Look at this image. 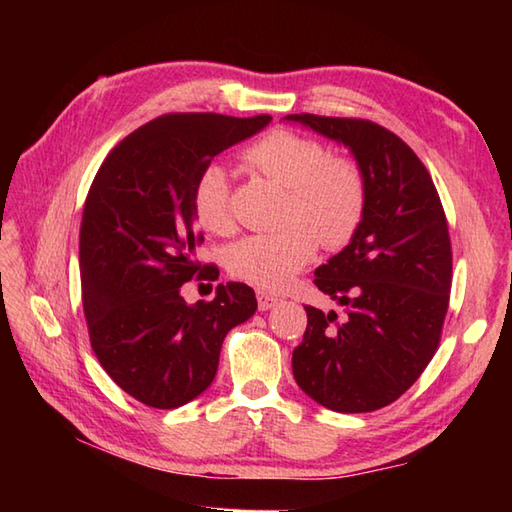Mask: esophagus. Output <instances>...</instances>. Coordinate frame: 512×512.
<instances>
[{
	"instance_id": "obj_1",
	"label": "esophagus",
	"mask_w": 512,
	"mask_h": 512,
	"mask_svg": "<svg viewBox=\"0 0 512 512\" xmlns=\"http://www.w3.org/2000/svg\"><path fill=\"white\" fill-rule=\"evenodd\" d=\"M279 299L275 297V295H270V292H266V290H257V306H259V310H270L275 306Z\"/></svg>"
}]
</instances>
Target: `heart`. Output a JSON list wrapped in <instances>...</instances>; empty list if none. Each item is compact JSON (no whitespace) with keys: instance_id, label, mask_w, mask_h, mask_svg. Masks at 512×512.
Segmentation results:
<instances>
[{"instance_id":"obj_1","label":"heart","mask_w":512,"mask_h":512,"mask_svg":"<svg viewBox=\"0 0 512 512\" xmlns=\"http://www.w3.org/2000/svg\"><path fill=\"white\" fill-rule=\"evenodd\" d=\"M242 162L286 189L277 233L248 235L228 250V270L262 290H281L323 248L345 246L363 222L367 187L361 167L330 156L319 140L275 129L242 151ZM191 209L202 228L226 235L235 228L231 178L206 165L191 189Z\"/></svg>"}]
</instances>
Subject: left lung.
Segmentation results:
<instances>
[{"label":"left lung","instance_id":"1","mask_svg":"<svg viewBox=\"0 0 512 512\" xmlns=\"http://www.w3.org/2000/svg\"><path fill=\"white\" fill-rule=\"evenodd\" d=\"M286 118L350 147L367 187L352 242L314 270V286L345 314L306 306L292 374L332 411H376L416 383L440 345L453 277L447 215L427 167L383 125L317 114Z\"/></svg>","mask_w":512,"mask_h":512}]
</instances>
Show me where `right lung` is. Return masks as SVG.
I'll return each instance as SVG.
<instances>
[{
    "instance_id": "1",
    "label": "right lung",
    "mask_w": 512,
    "mask_h": 512,
    "mask_svg": "<svg viewBox=\"0 0 512 512\" xmlns=\"http://www.w3.org/2000/svg\"><path fill=\"white\" fill-rule=\"evenodd\" d=\"M268 114H165L118 143L83 206L79 264L92 350L114 383L154 409H176L213 383L224 336L257 310L253 288L217 286L189 306L187 281H215L195 259L191 189L220 151L257 134Z\"/></svg>"
}]
</instances>
